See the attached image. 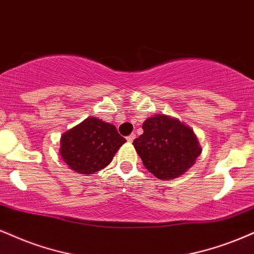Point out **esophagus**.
Here are the masks:
<instances>
[{
	"mask_svg": "<svg viewBox=\"0 0 254 254\" xmlns=\"http://www.w3.org/2000/svg\"><path fill=\"white\" fill-rule=\"evenodd\" d=\"M135 137H136L135 133H131L130 136L127 137V142H129V143H132L133 139H135Z\"/></svg>",
	"mask_w": 254,
	"mask_h": 254,
	"instance_id": "esophagus-1",
	"label": "esophagus"
}]
</instances>
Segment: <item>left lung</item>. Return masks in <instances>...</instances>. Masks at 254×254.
I'll return each instance as SVG.
<instances>
[{"instance_id": "1", "label": "left lung", "mask_w": 254, "mask_h": 254, "mask_svg": "<svg viewBox=\"0 0 254 254\" xmlns=\"http://www.w3.org/2000/svg\"><path fill=\"white\" fill-rule=\"evenodd\" d=\"M143 133L133 140L137 154L152 175L173 180L187 173L201 155L200 143L193 129L167 115L148 117Z\"/></svg>"}]
</instances>
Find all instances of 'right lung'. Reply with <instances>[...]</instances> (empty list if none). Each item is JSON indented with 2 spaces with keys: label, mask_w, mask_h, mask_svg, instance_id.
Instances as JSON below:
<instances>
[{
  "label": "right lung",
  "mask_w": 254,
  "mask_h": 254,
  "mask_svg": "<svg viewBox=\"0 0 254 254\" xmlns=\"http://www.w3.org/2000/svg\"><path fill=\"white\" fill-rule=\"evenodd\" d=\"M125 142L115 125L87 117L61 135L59 154L73 172L92 175L111 163Z\"/></svg>",
  "instance_id": "right-lung-1"
}]
</instances>
